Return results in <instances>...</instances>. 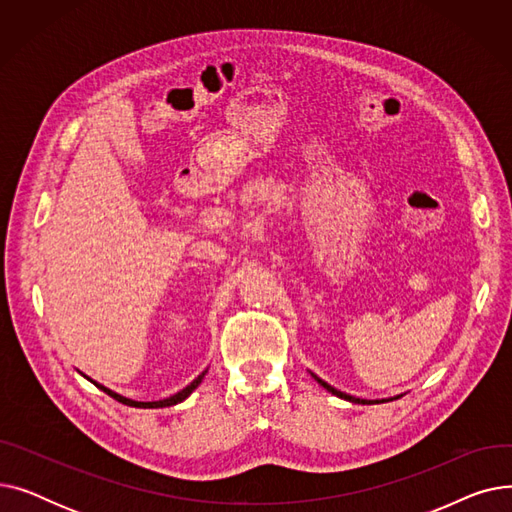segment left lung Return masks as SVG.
<instances>
[{"label":"left lung","mask_w":512,"mask_h":512,"mask_svg":"<svg viewBox=\"0 0 512 512\" xmlns=\"http://www.w3.org/2000/svg\"><path fill=\"white\" fill-rule=\"evenodd\" d=\"M313 378H315V382L319 384V386H324L328 392H332L334 396H338V398H344V400H348V402H355V405H380V402H388V400H396V398H400V396H394V398H382V400H367V398H357V396H351V394H346V392H340V390H336L334 386H330L328 382H324L321 378H317L315 373H311Z\"/></svg>","instance_id":"8db88e82"}]
</instances>
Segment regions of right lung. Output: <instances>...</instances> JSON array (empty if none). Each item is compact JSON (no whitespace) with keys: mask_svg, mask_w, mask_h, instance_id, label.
I'll return each instance as SVG.
<instances>
[{"mask_svg":"<svg viewBox=\"0 0 512 512\" xmlns=\"http://www.w3.org/2000/svg\"><path fill=\"white\" fill-rule=\"evenodd\" d=\"M205 373H207V369L203 371V373H199L197 378L188 384L186 388H182L180 392H176V394H172V396H168V398H164V400H151V402H141V400H132V398H126V396H122V394H118V392H114V390H110V388H105V386H101V384H97V382H93L91 378H87L89 382H93L99 390H103L105 394H110L112 398H116L118 402H122V405H128V407H137V409H164V407H172V405H178V402H182V400H186L188 396H191L193 392H195V388L203 382V378H205Z\"/></svg>","mask_w":512,"mask_h":512,"instance_id":"1","label":"right lung"}]
</instances>
